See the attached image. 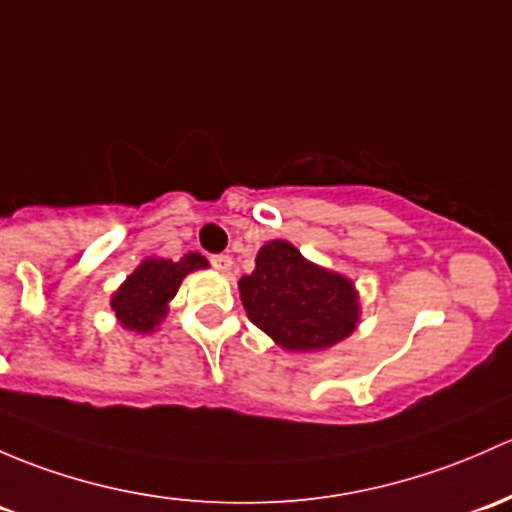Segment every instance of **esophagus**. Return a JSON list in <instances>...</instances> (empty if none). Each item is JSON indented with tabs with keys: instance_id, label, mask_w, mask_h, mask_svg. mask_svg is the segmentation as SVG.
I'll list each match as a JSON object with an SVG mask.
<instances>
[{
	"instance_id": "34e87169",
	"label": "esophagus",
	"mask_w": 512,
	"mask_h": 512,
	"mask_svg": "<svg viewBox=\"0 0 512 512\" xmlns=\"http://www.w3.org/2000/svg\"><path fill=\"white\" fill-rule=\"evenodd\" d=\"M211 265L220 272H230V270H233V257H230V255H213Z\"/></svg>"
}]
</instances>
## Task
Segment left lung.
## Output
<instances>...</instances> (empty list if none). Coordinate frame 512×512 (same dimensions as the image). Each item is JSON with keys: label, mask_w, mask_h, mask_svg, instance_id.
I'll list each match as a JSON object with an SVG mask.
<instances>
[{"label": "left lung", "mask_w": 512, "mask_h": 512, "mask_svg": "<svg viewBox=\"0 0 512 512\" xmlns=\"http://www.w3.org/2000/svg\"><path fill=\"white\" fill-rule=\"evenodd\" d=\"M240 299L252 324L287 351H324L358 324L351 279L311 265L284 240L257 252L255 272L240 279Z\"/></svg>", "instance_id": "obj_1"}]
</instances>
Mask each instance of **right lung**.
Instances as JSON below:
<instances>
[{
  "instance_id": "1",
  "label": "right lung",
  "mask_w": 512,
  "mask_h": 512,
  "mask_svg": "<svg viewBox=\"0 0 512 512\" xmlns=\"http://www.w3.org/2000/svg\"><path fill=\"white\" fill-rule=\"evenodd\" d=\"M208 267L206 257L188 252L179 262L149 257L127 277V282L112 297V311L120 324L137 333L154 331L166 316V304L179 292L181 279L188 272Z\"/></svg>"
}]
</instances>
